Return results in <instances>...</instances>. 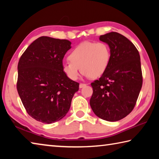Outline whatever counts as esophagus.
<instances>
[{"mask_svg": "<svg viewBox=\"0 0 159 159\" xmlns=\"http://www.w3.org/2000/svg\"><path fill=\"white\" fill-rule=\"evenodd\" d=\"M85 85H86V84H85V83H80L79 88H83V87H85Z\"/></svg>", "mask_w": 159, "mask_h": 159, "instance_id": "esophagus-1", "label": "esophagus"}]
</instances>
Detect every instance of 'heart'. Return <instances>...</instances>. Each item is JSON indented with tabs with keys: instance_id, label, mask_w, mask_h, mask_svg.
I'll return each mask as SVG.
<instances>
[{
	"instance_id": "obj_1",
	"label": "heart",
	"mask_w": 159,
	"mask_h": 159,
	"mask_svg": "<svg viewBox=\"0 0 159 159\" xmlns=\"http://www.w3.org/2000/svg\"><path fill=\"white\" fill-rule=\"evenodd\" d=\"M69 61L62 64V71L69 79L76 80L80 70L90 79L101 76L108 67L111 60V51L104 42H84L72 51Z\"/></svg>"
}]
</instances>
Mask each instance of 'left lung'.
<instances>
[{
  "label": "left lung",
  "mask_w": 159,
  "mask_h": 159,
  "mask_svg": "<svg viewBox=\"0 0 159 159\" xmlns=\"http://www.w3.org/2000/svg\"><path fill=\"white\" fill-rule=\"evenodd\" d=\"M99 40L108 44L111 60L102 76L91 83L90 104L97 116L117 121L133 111L141 90L140 56L133 43L117 32L102 35Z\"/></svg>",
  "instance_id": "left-lung-1"
}]
</instances>
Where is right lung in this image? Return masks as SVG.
<instances>
[{"label":"right lung","instance_id":"right-lung-1","mask_svg":"<svg viewBox=\"0 0 159 159\" xmlns=\"http://www.w3.org/2000/svg\"><path fill=\"white\" fill-rule=\"evenodd\" d=\"M71 44L68 40L41 36L20 59L17 92L29 115L38 121L50 124L64 118L79 89V83L62 71L63 58Z\"/></svg>","mask_w":159,"mask_h":159}]
</instances>
